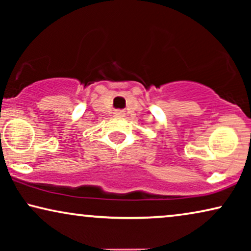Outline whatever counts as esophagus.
<instances>
[{"mask_svg":"<svg viewBox=\"0 0 251 251\" xmlns=\"http://www.w3.org/2000/svg\"><path fill=\"white\" fill-rule=\"evenodd\" d=\"M116 115H118V116H121V115H122V112H121V111L118 112V113H116Z\"/></svg>","mask_w":251,"mask_h":251,"instance_id":"1","label":"esophagus"}]
</instances>
